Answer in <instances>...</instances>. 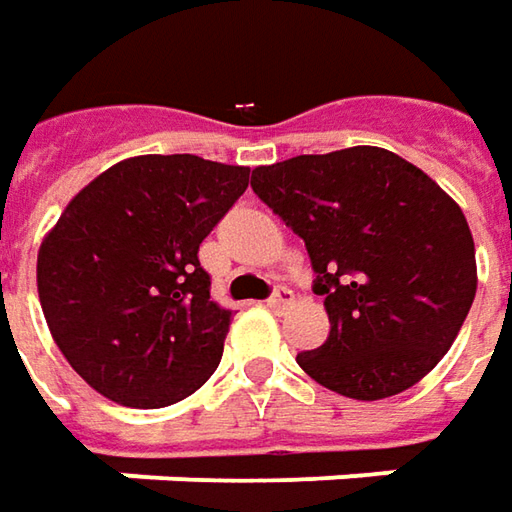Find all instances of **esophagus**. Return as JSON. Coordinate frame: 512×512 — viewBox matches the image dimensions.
I'll return each mask as SVG.
<instances>
[{"label": "esophagus", "mask_w": 512, "mask_h": 512, "mask_svg": "<svg viewBox=\"0 0 512 512\" xmlns=\"http://www.w3.org/2000/svg\"><path fill=\"white\" fill-rule=\"evenodd\" d=\"M290 305H293V290H290V287H276L273 296L267 299V307L276 310V313H282V310H287Z\"/></svg>", "instance_id": "obj_1"}]
</instances>
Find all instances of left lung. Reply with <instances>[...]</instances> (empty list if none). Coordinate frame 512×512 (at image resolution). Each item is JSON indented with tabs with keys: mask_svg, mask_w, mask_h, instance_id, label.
<instances>
[{
	"mask_svg": "<svg viewBox=\"0 0 512 512\" xmlns=\"http://www.w3.org/2000/svg\"><path fill=\"white\" fill-rule=\"evenodd\" d=\"M250 185L305 239L330 336L299 353L310 379L347 399L396 396L442 362L476 296L462 207L384 148L293 156Z\"/></svg>",
	"mask_w": 512,
	"mask_h": 512,
	"instance_id": "8db88e82",
	"label": "left lung"
}]
</instances>
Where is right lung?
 <instances>
[{"label":"right lung","instance_id":"obj_1","mask_svg":"<svg viewBox=\"0 0 512 512\" xmlns=\"http://www.w3.org/2000/svg\"><path fill=\"white\" fill-rule=\"evenodd\" d=\"M250 168L193 153L130 156L85 185L39 245L36 287L53 342L125 407H168L219 367L230 310L210 302L199 245Z\"/></svg>","mask_w":512,"mask_h":512}]
</instances>
